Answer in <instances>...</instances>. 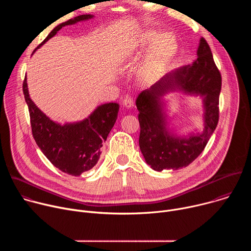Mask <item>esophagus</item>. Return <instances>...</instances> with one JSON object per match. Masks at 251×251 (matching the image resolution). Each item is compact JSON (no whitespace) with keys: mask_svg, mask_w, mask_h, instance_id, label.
I'll return each mask as SVG.
<instances>
[{"mask_svg":"<svg viewBox=\"0 0 251 251\" xmlns=\"http://www.w3.org/2000/svg\"><path fill=\"white\" fill-rule=\"evenodd\" d=\"M122 105L124 107H126V108H133V107H134V101L130 97H126V98L123 99Z\"/></svg>","mask_w":251,"mask_h":251,"instance_id":"esophagus-1","label":"esophagus"}]
</instances>
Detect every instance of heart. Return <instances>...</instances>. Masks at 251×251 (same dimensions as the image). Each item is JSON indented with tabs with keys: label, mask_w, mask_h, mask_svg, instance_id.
<instances>
[{
	"label": "heart",
	"mask_w": 251,
	"mask_h": 251,
	"mask_svg": "<svg viewBox=\"0 0 251 251\" xmlns=\"http://www.w3.org/2000/svg\"><path fill=\"white\" fill-rule=\"evenodd\" d=\"M141 46L146 48L152 44L144 61L138 70V78L143 83H151L158 79L176 54L177 43L171 32L160 34L156 30H147L141 38Z\"/></svg>",
	"instance_id": "heart-1"
}]
</instances>
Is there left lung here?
<instances>
[{
  "label": "left lung",
  "instance_id": "left-lung-1",
  "mask_svg": "<svg viewBox=\"0 0 251 251\" xmlns=\"http://www.w3.org/2000/svg\"><path fill=\"white\" fill-rule=\"evenodd\" d=\"M198 58L163 76L137 99L140 123V150L155 171L178 170L189 166L203 151L219 122V97L222 76L213 61L209 46L200 40ZM170 92L201 96L204 109V129L188 135L168 128L169 117L163 96Z\"/></svg>",
  "mask_w": 251,
  "mask_h": 251
}]
</instances>
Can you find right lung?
I'll use <instances>...</instances> for the list:
<instances>
[{
    "label": "right lung",
    "mask_w": 251,
    "mask_h": 251,
    "mask_svg": "<svg viewBox=\"0 0 251 251\" xmlns=\"http://www.w3.org/2000/svg\"><path fill=\"white\" fill-rule=\"evenodd\" d=\"M93 18V15H80L59 24L34 51L54 37L63 26ZM23 91L29 111L32 136L50 162L61 172L75 176L92 169L99 160L102 144L116 122L119 104H101L83 120L62 125L48 117L30 99L26 75Z\"/></svg>",
    "instance_id": "obj_1"
}]
</instances>
